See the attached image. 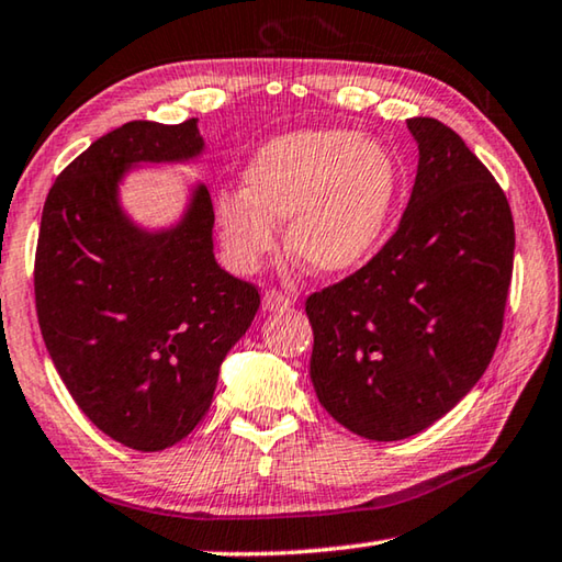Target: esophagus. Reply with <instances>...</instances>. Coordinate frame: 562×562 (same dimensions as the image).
Listing matches in <instances>:
<instances>
[{
  "instance_id": "obj_1",
  "label": "esophagus",
  "mask_w": 562,
  "mask_h": 562,
  "mask_svg": "<svg viewBox=\"0 0 562 562\" xmlns=\"http://www.w3.org/2000/svg\"><path fill=\"white\" fill-rule=\"evenodd\" d=\"M290 305H292V300L288 295H282L280 290L265 292V297H262V307L267 310V313H272V310H288Z\"/></svg>"
}]
</instances>
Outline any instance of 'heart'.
Listing matches in <instances>:
<instances>
[{
	"instance_id": "b5f03b06",
	"label": "heart",
	"mask_w": 562,
	"mask_h": 562,
	"mask_svg": "<svg viewBox=\"0 0 562 562\" xmlns=\"http://www.w3.org/2000/svg\"><path fill=\"white\" fill-rule=\"evenodd\" d=\"M403 192L390 147L352 130H300L267 142L249 159L245 190L222 192L215 217L237 270L252 272L288 247L319 274H347L375 255Z\"/></svg>"
}]
</instances>
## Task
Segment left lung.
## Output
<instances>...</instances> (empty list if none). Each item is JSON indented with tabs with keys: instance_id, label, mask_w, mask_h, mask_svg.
Here are the masks:
<instances>
[{
	"instance_id": "left-lung-1",
	"label": "left lung",
	"mask_w": 562,
	"mask_h": 562,
	"mask_svg": "<svg viewBox=\"0 0 562 562\" xmlns=\"http://www.w3.org/2000/svg\"><path fill=\"white\" fill-rule=\"evenodd\" d=\"M407 127L420 162L395 235L305 302L319 405L378 442L423 432L473 390L501 340L513 278L501 184L448 124L413 117Z\"/></svg>"
}]
</instances>
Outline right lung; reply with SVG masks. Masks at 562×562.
Segmentation results:
<instances>
[{"mask_svg": "<svg viewBox=\"0 0 562 562\" xmlns=\"http://www.w3.org/2000/svg\"><path fill=\"white\" fill-rule=\"evenodd\" d=\"M202 147L198 120L127 122L61 169L42 210L34 302L44 345L89 420L142 452L198 427L222 360L260 307L255 284L215 260L207 187L159 233L120 207L132 165L184 162Z\"/></svg>", "mask_w": 562, "mask_h": 562, "instance_id": "1", "label": "right lung"}]
</instances>
